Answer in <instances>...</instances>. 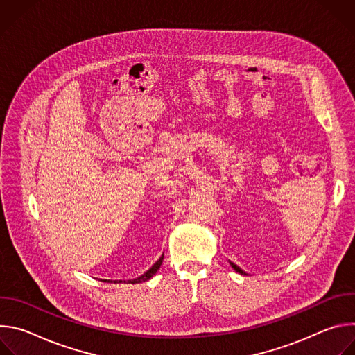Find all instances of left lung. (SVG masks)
I'll return each mask as SVG.
<instances>
[{"label":"left lung","instance_id":"obj_1","mask_svg":"<svg viewBox=\"0 0 355 355\" xmlns=\"http://www.w3.org/2000/svg\"><path fill=\"white\" fill-rule=\"evenodd\" d=\"M230 266H232V268L236 271V272H239V274H245L240 267H237L236 264H233V263H230Z\"/></svg>","mask_w":355,"mask_h":355}]
</instances>
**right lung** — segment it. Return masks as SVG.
<instances>
[{"instance_id":"right-lung-1","label":"right lung","mask_w":355,"mask_h":355,"mask_svg":"<svg viewBox=\"0 0 355 355\" xmlns=\"http://www.w3.org/2000/svg\"><path fill=\"white\" fill-rule=\"evenodd\" d=\"M163 259H164V254L153 264L151 266V268H148L143 275H140V277H137V278H135V279H129V281H122V279H119V281H114V284H116V282H128V284H140V282H144V281H148L151 277H153L156 272H157V270L160 268V266L163 264ZM105 282H112V281H110V279H105Z\"/></svg>"}]
</instances>
